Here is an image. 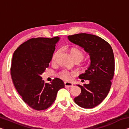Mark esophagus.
I'll return each mask as SVG.
<instances>
[{
	"label": "esophagus",
	"mask_w": 129,
	"mask_h": 129,
	"mask_svg": "<svg viewBox=\"0 0 129 129\" xmlns=\"http://www.w3.org/2000/svg\"><path fill=\"white\" fill-rule=\"evenodd\" d=\"M64 84H65V88H71V87L73 86V84H72V83H71V82H65Z\"/></svg>",
	"instance_id": "esophagus-1"
}]
</instances>
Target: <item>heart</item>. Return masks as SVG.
<instances>
[{
  "label": "heart",
  "mask_w": 129,
  "mask_h": 129,
  "mask_svg": "<svg viewBox=\"0 0 129 129\" xmlns=\"http://www.w3.org/2000/svg\"><path fill=\"white\" fill-rule=\"evenodd\" d=\"M69 53L70 55L71 56L72 58H73V60L75 61L80 62L81 61L83 60V58H84V53H83V52L80 50V49L77 48L75 47H72L69 49ZM59 51H57L55 53H54L52 58V62H54L56 61V58L57 56L58 55ZM88 65V62H84L82 63V66L83 68H85ZM58 77H60L61 79L64 80H69L71 77L74 75L73 72H71L68 71L67 70H62L61 72H60L58 74Z\"/></svg>",
  "instance_id": "1"
}]
</instances>
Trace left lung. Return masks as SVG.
I'll use <instances>...</instances> for the list:
<instances>
[{"instance_id": "8db88e82", "label": "left lung", "mask_w": 129, "mask_h": 129, "mask_svg": "<svg viewBox=\"0 0 129 129\" xmlns=\"http://www.w3.org/2000/svg\"><path fill=\"white\" fill-rule=\"evenodd\" d=\"M68 38L84 48L89 53L91 60L85 73L78 76L80 79L89 80V84L77 85L81 89V93L74 101L83 108H94L105 99L112 85L115 67L113 49L107 41L94 35L78 34L69 35Z\"/></svg>"}]
</instances>
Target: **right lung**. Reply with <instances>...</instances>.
<instances>
[{"label": "right lung", "instance_id": "add662e5", "mask_svg": "<svg viewBox=\"0 0 129 129\" xmlns=\"http://www.w3.org/2000/svg\"><path fill=\"white\" fill-rule=\"evenodd\" d=\"M58 36L32 38L21 44L13 54L11 75L23 101L36 110H45L55 101L64 82L55 78L44 83L41 75L49 67Z\"/></svg>", "mask_w": 129, "mask_h": 129}]
</instances>
